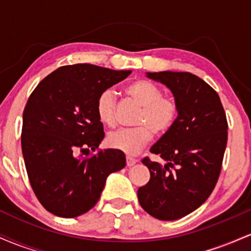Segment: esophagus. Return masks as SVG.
Masks as SVG:
<instances>
[{"label": "esophagus", "instance_id": "esophagus-1", "mask_svg": "<svg viewBox=\"0 0 251 251\" xmlns=\"http://www.w3.org/2000/svg\"><path fill=\"white\" fill-rule=\"evenodd\" d=\"M137 162V158L132 157V155H127V157H126V164H127V166H133Z\"/></svg>", "mask_w": 251, "mask_h": 251}]
</instances>
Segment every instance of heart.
I'll return each instance as SVG.
<instances>
[{
	"label": "heart",
	"instance_id": "obj_1",
	"mask_svg": "<svg viewBox=\"0 0 251 251\" xmlns=\"http://www.w3.org/2000/svg\"><path fill=\"white\" fill-rule=\"evenodd\" d=\"M125 94L138 105L135 127L112 132L106 138L111 149L128 155L139 153L151 142L153 133L163 135L174 127L179 116V103L171 96H164L163 89L146 79H137L126 85ZM116 97L112 91H103L97 99V114L103 125H116Z\"/></svg>",
	"mask_w": 251,
	"mask_h": 251
}]
</instances>
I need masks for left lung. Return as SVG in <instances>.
<instances>
[{
    "label": "left lung",
    "mask_w": 251,
    "mask_h": 251,
    "mask_svg": "<svg viewBox=\"0 0 251 251\" xmlns=\"http://www.w3.org/2000/svg\"><path fill=\"white\" fill-rule=\"evenodd\" d=\"M148 76L171 89L179 116L151 148L166 164L143 158L150 180L138 190V200L148 214L174 221L200 208L214 191L226 148V116L217 92L195 74L154 72Z\"/></svg>",
    "instance_id": "obj_1"
}]
</instances>
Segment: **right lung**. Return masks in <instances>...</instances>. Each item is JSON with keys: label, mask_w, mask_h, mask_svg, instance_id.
<instances>
[{"label": "right lung", "mask_w": 251, "mask_h": 251, "mask_svg": "<svg viewBox=\"0 0 251 251\" xmlns=\"http://www.w3.org/2000/svg\"><path fill=\"white\" fill-rule=\"evenodd\" d=\"M129 74L89 63L62 66L31 92L21 146L30 186L47 211L83 215L99 201L107 176L125 168L122 151L98 149L105 132L97 99ZM89 149L97 152L82 157Z\"/></svg>", "instance_id": "right-lung-1"}]
</instances>
